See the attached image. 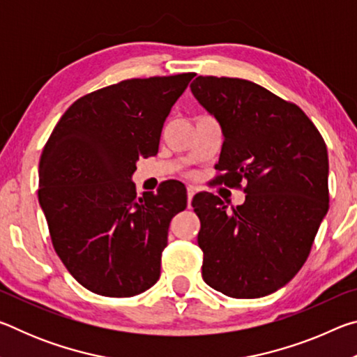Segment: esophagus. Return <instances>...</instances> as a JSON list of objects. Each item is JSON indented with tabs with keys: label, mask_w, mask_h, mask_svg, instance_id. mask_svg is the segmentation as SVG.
Wrapping results in <instances>:
<instances>
[{
	"label": "esophagus",
	"mask_w": 357,
	"mask_h": 357,
	"mask_svg": "<svg viewBox=\"0 0 357 357\" xmlns=\"http://www.w3.org/2000/svg\"><path fill=\"white\" fill-rule=\"evenodd\" d=\"M195 192H197L195 187H193V185H187V200H189V206H190V203H192L193 195H195Z\"/></svg>",
	"instance_id": "esophagus-1"
}]
</instances>
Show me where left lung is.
Instances as JSON below:
<instances>
[{
  "instance_id": "left-lung-1",
  "label": "left lung",
  "mask_w": 357,
  "mask_h": 357,
  "mask_svg": "<svg viewBox=\"0 0 357 357\" xmlns=\"http://www.w3.org/2000/svg\"><path fill=\"white\" fill-rule=\"evenodd\" d=\"M193 98L220 124L217 183L247 184L241 206L209 192L192 206L200 217L203 280L238 299L263 298L309 257L328 213V148L294 104L243 78L197 77Z\"/></svg>"
}]
</instances>
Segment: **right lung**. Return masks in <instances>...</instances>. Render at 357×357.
Masks as SVG:
<instances>
[{"label":"right lung","instance_id":"right-lung-1","mask_svg":"<svg viewBox=\"0 0 357 357\" xmlns=\"http://www.w3.org/2000/svg\"><path fill=\"white\" fill-rule=\"evenodd\" d=\"M195 74L132 78L74 102L39 162V204L52 243L93 293L130 298L160 277L168 227L187 206L183 183L137 195L132 174L155 155L174 102Z\"/></svg>","mask_w":357,"mask_h":357}]
</instances>
